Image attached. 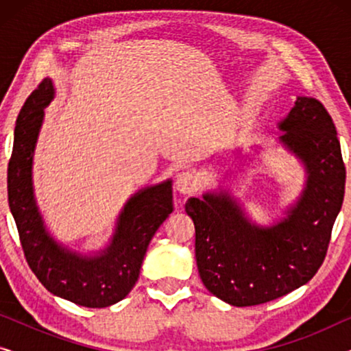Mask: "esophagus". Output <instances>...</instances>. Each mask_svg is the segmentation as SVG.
<instances>
[{
	"label": "esophagus",
	"instance_id": "esophagus-1",
	"mask_svg": "<svg viewBox=\"0 0 351 351\" xmlns=\"http://www.w3.org/2000/svg\"><path fill=\"white\" fill-rule=\"evenodd\" d=\"M198 177H196L193 172L185 171L180 172L176 179V190L182 195H190L193 191L198 190Z\"/></svg>",
	"mask_w": 351,
	"mask_h": 351
}]
</instances>
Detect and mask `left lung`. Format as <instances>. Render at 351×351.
I'll return each mask as SVG.
<instances>
[{"label": "left lung", "mask_w": 351, "mask_h": 351, "mask_svg": "<svg viewBox=\"0 0 351 351\" xmlns=\"http://www.w3.org/2000/svg\"><path fill=\"white\" fill-rule=\"evenodd\" d=\"M280 142L306 171L305 189L286 217L254 223L227 191L190 198L195 256L210 294L234 306L261 305L308 282L323 263L345 193V165L334 121L313 97H297L278 124Z\"/></svg>", "instance_id": "left-lung-1"}]
</instances>
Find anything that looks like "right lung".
<instances>
[{"label":"right lung","mask_w":351,"mask_h":351,"mask_svg":"<svg viewBox=\"0 0 351 351\" xmlns=\"http://www.w3.org/2000/svg\"><path fill=\"white\" fill-rule=\"evenodd\" d=\"M54 97L49 78L33 90L19 113L8 166V199L28 267L47 291L88 308L123 300L136 285L147 247L172 213V180L132 195L118 215L112 243L94 256L70 251L47 232L33 193V152L45 108Z\"/></svg>","instance_id":"add662e5"}]
</instances>
